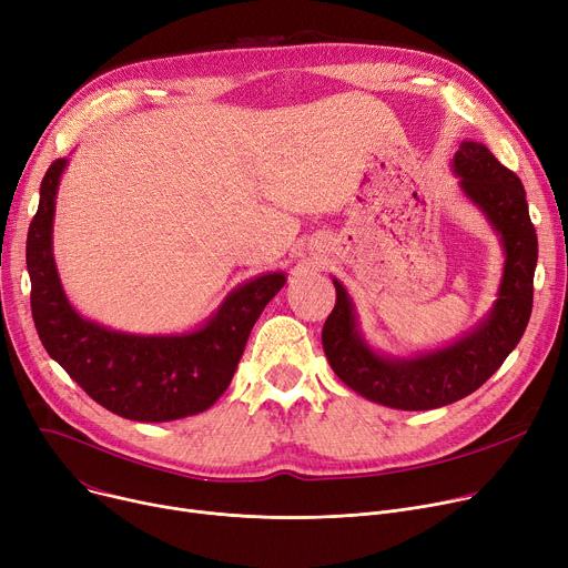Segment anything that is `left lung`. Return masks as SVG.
<instances>
[{
    "label": "left lung",
    "instance_id": "obj_1",
    "mask_svg": "<svg viewBox=\"0 0 568 568\" xmlns=\"http://www.w3.org/2000/svg\"><path fill=\"white\" fill-rule=\"evenodd\" d=\"M452 166L507 254L495 305L473 332L415 357L381 355L357 329L344 284L332 280L337 303L321 332L332 372L364 398L396 410L440 408L479 389L518 346L531 314L539 243L520 179L479 142H460Z\"/></svg>",
    "mask_w": 568,
    "mask_h": 568
}]
</instances>
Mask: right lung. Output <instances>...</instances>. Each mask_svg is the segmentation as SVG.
<instances>
[{"mask_svg":"<svg viewBox=\"0 0 568 568\" xmlns=\"http://www.w3.org/2000/svg\"><path fill=\"white\" fill-rule=\"evenodd\" d=\"M65 158L50 164L27 233L31 316L48 355L95 404L135 422H172L211 408L229 387L263 307L284 273L233 288L220 310L187 335L144 337L82 318L65 297L52 254V220Z\"/></svg>","mask_w":568,"mask_h":568,"instance_id":"1","label":"right lung"}]
</instances>
